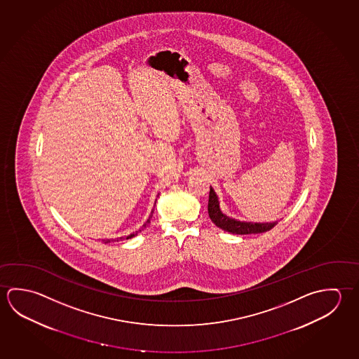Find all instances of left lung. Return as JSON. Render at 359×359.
<instances>
[{
  "mask_svg": "<svg viewBox=\"0 0 359 359\" xmlns=\"http://www.w3.org/2000/svg\"><path fill=\"white\" fill-rule=\"evenodd\" d=\"M208 214L209 218L215 226L233 234H257V233L267 232L276 226L277 222H266V223H257V222H245V220L234 219L228 217L226 214L220 210L219 199L215 194L214 189L210 187L209 191V201H208Z\"/></svg>",
  "mask_w": 359,
  "mask_h": 359,
  "instance_id": "8db88e82",
  "label": "left lung"
}]
</instances>
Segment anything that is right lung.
Instances as JSON below:
<instances>
[{
  "instance_id": "obj_1",
  "label": "right lung",
  "mask_w": 359,
  "mask_h": 359,
  "mask_svg": "<svg viewBox=\"0 0 359 359\" xmlns=\"http://www.w3.org/2000/svg\"><path fill=\"white\" fill-rule=\"evenodd\" d=\"M155 204H156V201H155ZM152 213H154V209L151 210V214H150V217H149V219L146 220L145 224L144 226H141L140 228L139 231H136V232L131 233V234H128V236H125V237H120V238H116V239H102L104 243H109V242H114V241H123V239H130L133 238V237H135V236H137V233L141 232L144 228H145L146 224L147 223H150V219H151Z\"/></svg>"
}]
</instances>
